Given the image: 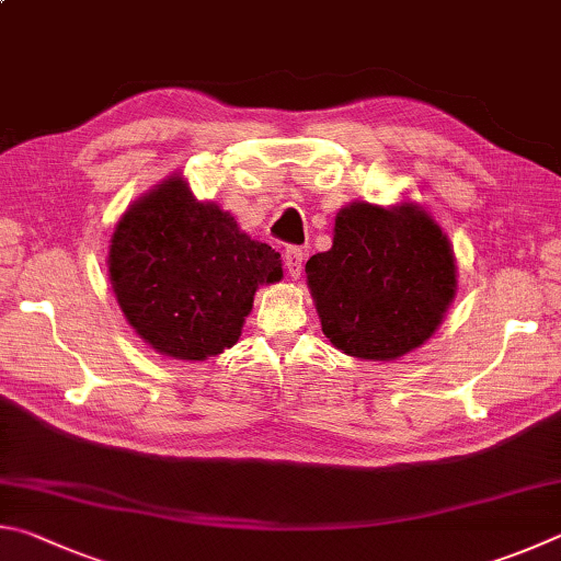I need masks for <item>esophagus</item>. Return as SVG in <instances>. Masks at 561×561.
<instances>
[{
  "instance_id": "esophagus-1",
  "label": "esophagus",
  "mask_w": 561,
  "mask_h": 561,
  "mask_svg": "<svg viewBox=\"0 0 561 561\" xmlns=\"http://www.w3.org/2000/svg\"><path fill=\"white\" fill-rule=\"evenodd\" d=\"M302 261H306V253H302V249H298V245H290V249H286V253H283V263H286V271L290 278H300Z\"/></svg>"
}]
</instances>
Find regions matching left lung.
Here are the masks:
<instances>
[{"label":"left lung","instance_id":"8db88e82","mask_svg":"<svg viewBox=\"0 0 561 561\" xmlns=\"http://www.w3.org/2000/svg\"><path fill=\"white\" fill-rule=\"evenodd\" d=\"M322 332L345 355L397 359L434 335L456 293L448 239L416 206L357 202L335 241L306 263Z\"/></svg>","mask_w":561,"mask_h":561}]
</instances>
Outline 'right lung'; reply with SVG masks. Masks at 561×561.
<instances>
[{"instance_id":"add662e5","label":"right lung","mask_w":561,"mask_h":561,"mask_svg":"<svg viewBox=\"0 0 561 561\" xmlns=\"http://www.w3.org/2000/svg\"><path fill=\"white\" fill-rule=\"evenodd\" d=\"M107 271L137 335L174 359L236 345L255 288L283 275L280 253L251 241L219 206L194 202L180 176L123 216Z\"/></svg>"}]
</instances>
